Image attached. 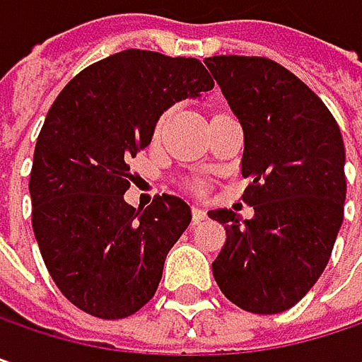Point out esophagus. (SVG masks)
I'll return each instance as SVG.
<instances>
[{
    "label": "esophagus",
    "mask_w": 362,
    "mask_h": 362,
    "mask_svg": "<svg viewBox=\"0 0 362 362\" xmlns=\"http://www.w3.org/2000/svg\"><path fill=\"white\" fill-rule=\"evenodd\" d=\"M205 218H207V211H205L201 205H194V207H192V220L199 224V222H203Z\"/></svg>",
    "instance_id": "34e87169"
}]
</instances>
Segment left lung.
Instances as JSON below:
<instances>
[{"label":"left lung","instance_id":"left-lung-1","mask_svg":"<svg viewBox=\"0 0 362 362\" xmlns=\"http://www.w3.org/2000/svg\"><path fill=\"white\" fill-rule=\"evenodd\" d=\"M207 69L243 125V201L253 218L211 209L226 243L211 270L222 293L255 315L296 306L323 274L344 220L346 151L325 103L259 56H211Z\"/></svg>","mask_w":362,"mask_h":362}]
</instances>
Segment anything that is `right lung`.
Returning <instances> with one entry per match:
<instances>
[{
    "instance_id": "add662e5",
    "label": "right lung",
    "mask_w": 362,
    "mask_h": 362,
    "mask_svg": "<svg viewBox=\"0 0 362 362\" xmlns=\"http://www.w3.org/2000/svg\"><path fill=\"white\" fill-rule=\"evenodd\" d=\"M211 88L197 58L123 49L73 77L47 110L29 180L33 233L49 276L83 313L125 319L155 296L192 216L174 194L144 211L127 205V163L163 110Z\"/></svg>"
}]
</instances>
